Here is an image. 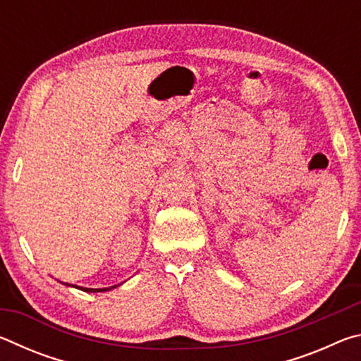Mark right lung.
Returning a JSON list of instances; mask_svg holds the SVG:
<instances>
[{"label": "right lung", "mask_w": 361, "mask_h": 361, "mask_svg": "<svg viewBox=\"0 0 361 361\" xmlns=\"http://www.w3.org/2000/svg\"><path fill=\"white\" fill-rule=\"evenodd\" d=\"M60 283H63V282H60ZM63 285L73 286V288H78V290H82V291H87V293H103V291H109V290L116 288V286H119V285H114V286H108V288H82V286H78V285H70V283H63Z\"/></svg>", "instance_id": "add662e5"}]
</instances>
